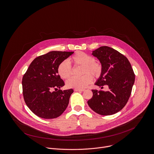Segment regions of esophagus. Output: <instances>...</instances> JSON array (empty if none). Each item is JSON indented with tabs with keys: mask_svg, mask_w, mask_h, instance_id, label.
I'll list each match as a JSON object with an SVG mask.
<instances>
[{
	"mask_svg": "<svg viewBox=\"0 0 154 154\" xmlns=\"http://www.w3.org/2000/svg\"><path fill=\"white\" fill-rule=\"evenodd\" d=\"M75 92H83L84 91V89H75Z\"/></svg>",
	"mask_w": 154,
	"mask_h": 154,
	"instance_id": "esophagus-1",
	"label": "esophagus"
}]
</instances>
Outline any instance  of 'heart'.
<instances>
[{"label":"heart","instance_id":"obj_1","mask_svg":"<svg viewBox=\"0 0 154 154\" xmlns=\"http://www.w3.org/2000/svg\"><path fill=\"white\" fill-rule=\"evenodd\" d=\"M70 62L75 65L84 66L83 74L90 73L95 77L98 76L101 71V66L99 63L95 61V58L85 53L78 52L70 59ZM58 73L63 79H67L73 73V68L68 60L61 62L57 68ZM92 77L90 74H86L81 77L73 76L66 81V86L69 88L82 89L86 88L92 82Z\"/></svg>","mask_w":154,"mask_h":154}]
</instances>
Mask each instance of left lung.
Listing matches in <instances>:
<instances>
[{"label":"left lung","mask_w":154,"mask_h":154,"mask_svg":"<svg viewBox=\"0 0 154 154\" xmlns=\"http://www.w3.org/2000/svg\"><path fill=\"white\" fill-rule=\"evenodd\" d=\"M92 54L101 64V72L95 85L108 91L92 90L93 96L89 100V107L103 116L114 114L120 111L127 104L131 95L135 76L128 59L116 49L101 46L92 51Z\"/></svg>","instance_id":"left-lung-1"}]
</instances>
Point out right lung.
<instances>
[{"instance_id": "obj_1", "label": "right lung", "mask_w": 154, "mask_h": 154, "mask_svg": "<svg viewBox=\"0 0 154 154\" xmlns=\"http://www.w3.org/2000/svg\"><path fill=\"white\" fill-rule=\"evenodd\" d=\"M74 52L51 51L34 59L24 75L22 85L24 101L37 116L54 119L66 109L72 89L61 91L65 84L58 75L59 63ZM53 89L55 91L52 92Z\"/></svg>"}]
</instances>
